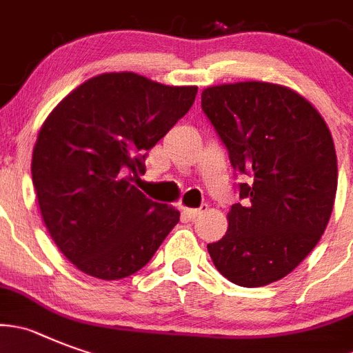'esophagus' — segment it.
<instances>
[{"mask_svg":"<svg viewBox=\"0 0 353 353\" xmlns=\"http://www.w3.org/2000/svg\"><path fill=\"white\" fill-rule=\"evenodd\" d=\"M203 212H206V205H203L201 208H183V213H185L189 219H196V216L201 215Z\"/></svg>","mask_w":353,"mask_h":353,"instance_id":"obj_1","label":"esophagus"}]
</instances>
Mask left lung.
Instances as JSON below:
<instances>
[{"label": "left lung", "mask_w": 353, "mask_h": 353, "mask_svg": "<svg viewBox=\"0 0 353 353\" xmlns=\"http://www.w3.org/2000/svg\"><path fill=\"white\" fill-rule=\"evenodd\" d=\"M206 117L229 152L241 203L228 231L208 243L213 264L241 287H263L296 270L319 243L338 189V159L319 110L280 83L236 82L206 87Z\"/></svg>", "instance_id": "1"}]
</instances>
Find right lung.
Returning a JSON list of instances; mask_svg holds the SVG:
<instances>
[{
  "label": "right lung",
  "instance_id": "1",
  "mask_svg": "<svg viewBox=\"0 0 353 353\" xmlns=\"http://www.w3.org/2000/svg\"><path fill=\"white\" fill-rule=\"evenodd\" d=\"M196 85H164L132 71L73 89L41 124L31 173L48 234L77 270L99 280L137 273L179 224L180 212L131 183L182 119Z\"/></svg>",
  "mask_w": 353,
  "mask_h": 353
}]
</instances>
